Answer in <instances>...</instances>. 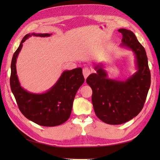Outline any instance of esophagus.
I'll use <instances>...</instances> for the list:
<instances>
[{
  "label": "esophagus",
  "mask_w": 160,
  "mask_h": 160,
  "mask_svg": "<svg viewBox=\"0 0 160 160\" xmlns=\"http://www.w3.org/2000/svg\"><path fill=\"white\" fill-rule=\"evenodd\" d=\"M91 70L89 67H85L83 69V76L85 79H87V77L91 74Z\"/></svg>",
  "instance_id": "1"
}]
</instances>
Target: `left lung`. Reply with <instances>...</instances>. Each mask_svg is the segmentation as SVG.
<instances>
[{
    "label": "left lung",
    "mask_w": 160,
    "mask_h": 160,
    "mask_svg": "<svg viewBox=\"0 0 160 160\" xmlns=\"http://www.w3.org/2000/svg\"><path fill=\"white\" fill-rule=\"evenodd\" d=\"M121 46L131 50L137 71L125 81L110 79L102 63L94 67L96 73L87 78L93 91L92 103L97 117L108 124L125 123L140 113L151 86V73L146 51L130 30L120 29Z\"/></svg>",
    "instance_id": "left-lung-1"
}]
</instances>
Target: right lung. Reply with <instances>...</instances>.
<instances>
[{
	"label": "right lung",
	"mask_w": 160,
	"mask_h": 160,
	"mask_svg": "<svg viewBox=\"0 0 160 160\" xmlns=\"http://www.w3.org/2000/svg\"><path fill=\"white\" fill-rule=\"evenodd\" d=\"M49 33H28L13 53L11 63L10 87L20 112L34 123L44 127H55L69 118L73 102L78 89L84 82L82 68L64 71L54 85L42 93H33L20 86L16 72V59L22 43L32 36L49 37Z\"/></svg>",
	"instance_id": "1"
}]
</instances>
